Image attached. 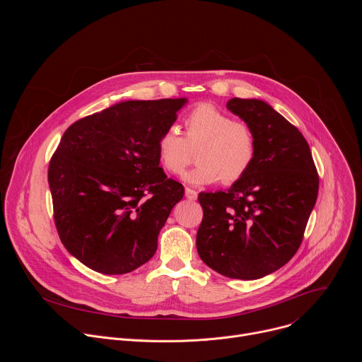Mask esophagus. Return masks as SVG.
Returning a JSON list of instances; mask_svg holds the SVG:
<instances>
[{
	"mask_svg": "<svg viewBox=\"0 0 362 362\" xmlns=\"http://www.w3.org/2000/svg\"><path fill=\"white\" fill-rule=\"evenodd\" d=\"M185 194H186V197H187L189 200H196V199H197V192L193 190V189H190V187H186Z\"/></svg>",
	"mask_w": 362,
	"mask_h": 362,
	"instance_id": "esophagus-1",
	"label": "esophagus"
}]
</instances>
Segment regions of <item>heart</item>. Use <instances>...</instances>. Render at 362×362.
<instances>
[{"mask_svg":"<svg viewBox=\"0 0 362 362\" xmlns=\"http://www.w3.org/2000/svg\"><path fill=\"white\" fill-rule=\"evenodd\" d=\"M186 139L176 130L163 132L158 141V158L170 173L182 172L192 159V148H197L194 169L183 175V180L194 185H211L222 177L230 185L250 169L256 140L252 129L243 122H235L209 103L194 106L185 119Z\"/></svg>","mask_w":362,"mask_h":362,"instance_id":"1","label":"heart"}]
</instances>
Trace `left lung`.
<instances>
[{"label": "left lung", "mask_w": 362, "mask_h": 362, "mask_svg": "<svg viewBox=\"0 0 362 362\" xmlns=\"http://www.w3.org/2000/svg\"><path fill=\"white\" fill-rule=\"evenodd\" d=\"M226 107L252 129L256 154L226 192L199 194L203 219L196 247L218 274L252 281L278 271L296 253L320 177L302 133L268 103L235 97Z\"/></svg>", "instance_id": "left-lung-1"}]
</instances>
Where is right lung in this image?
<instances>
[{
  "label": "right lung",
  "mask_w": 362,
  "mask_h": 362,
  "mask_svg": "<svg viewBox=\"0 0 362 362\" xmlns=\"http://www.w3.org/2000/svg\"><path fill=\"white\" fill-rule=\"evenodd\" d=\"M187 98L120 101L73 123L49 160L54 222L87 268L122 275L146 264L183 186L159 166L158 141Z\"/></svg>",
  "instance_id": "1"
}]
</instances>
